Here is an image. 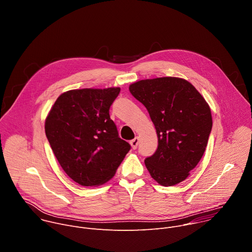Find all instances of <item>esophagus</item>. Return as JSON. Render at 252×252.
I'll return each instance as SVG.
<instances>
[{
  "mask_svg": "<svg viewBox=\"0 0 252 252\" xmlns=\"http://www.w3.org/2000/svg\"><path fill=\"white\" fill-rule=\"evenodd\" d=\"M138 142H139V139H138V137H134L133 139H131V140L129 141V143H130V146H131V148H132L133 150H135V149L137 148V145H138Z\"/></svg>",
  "mask_w": 252,
  "mask_h": 252,
  "instance_id": "esophagus-1",
  "label": "esophagus"
}]
</instances>
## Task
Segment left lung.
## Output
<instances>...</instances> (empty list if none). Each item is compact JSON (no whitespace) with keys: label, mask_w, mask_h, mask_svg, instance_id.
Returning <instances> with one entry per match:
<instances>
[{"label":"left lung","mask_w":252,"mask_h":252,"mask_svg":"<svg viewBox=\"0 0 252 252\" xmlns=\"http://www.w3.org/2000/svg\"><path fill=\"white\" fill-rule=\"evenodd\" d=\"M129 92L147 107L157 129L158 149L145 159L152 177L162 187L184 182L207 146L212 127L208 103L181 78L141 80Z\"/></svg>","instance_id":"8db88e82"}]
</instances>
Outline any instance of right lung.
Here are the masks:
<instances>
[{
    "label": "right lung",
    "instance_id": "obj_1",
    "mask_svg": "<svg viewBox=\"0 0 252 252\" xmlns=\"http://www.w3.org/2000/svg\"><path fill=\"white\" fill-rule=\"evenodd\" d=\"M120 92V88L67 91L46 119V135L59 163L83 187L110 181L130 150L110 118Z\"/></svg>",
    "mask_w": 252,
    "mask_h": 252
}]
</instances>
